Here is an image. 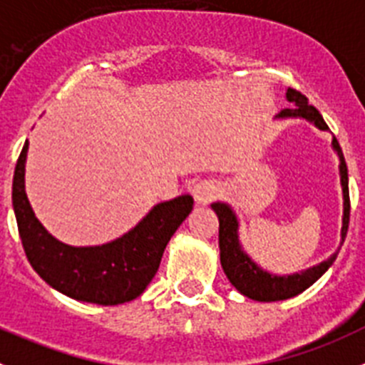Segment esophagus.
<instances>
[{
    "label": "esophagus",
    "instance_id": "esophagus-1",
    "mask_svg": "<svg viewBox=\"0 0 365 365\" xmlns=\"http://www.w3.org/2000/svg\"><path fill=\"white\" fill-rule=\"evenodd\" d=\"M216 195H218V185L211 180H202L192 187V196L198 203H209Z\"/></svg>",
    "mask_w": 365,
    "mask_h": 365
}]
</instances>
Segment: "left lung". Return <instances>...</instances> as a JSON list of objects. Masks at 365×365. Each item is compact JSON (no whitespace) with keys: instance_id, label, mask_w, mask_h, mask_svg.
<instances>
[{"instance_id":"1","label":"left lung","mask_w":365,"mask_h":365,"mask_svg":"<svg viewBox=\"0 0 365 365\" xmlns=\"http://www.w3.org/2000/svg\"><path fill=\"white\" fill-rule=\"evenodd\" d=\"M287 100L291 101V107L280 110V118L287 116H302L307 120L314 121L318 129L326 130L329 129L327 123L324 121L322 114L318 113L317 107L307 103V98L297 91V88L289 87ZM333 147L340 156V178H342L344 189V220H342V244L346 240L347 229H349V178H347V165L344 160L342 147L338 143L336 138H333ZM212 209L218 215L220 220V232H218V245H220V262H222L223 272L227 274L229 282L238 289L240 293L245 294L247 298L258 302H277L287 300L302 291L313 285L318 278L331 267V264L336 258V252L331 256L329 260L322 262L317 267H311L304 271L302 274H291V277H272L269 272L262 271L255 262H251L247 255L242 251L238 242V223H236L235 215L225 203H212Z\"/></svg>"}]
</instances>
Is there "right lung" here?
<instances>
[{"label":"right lung","mask_w":365,"mask_h":365,"mask_svg":"<svg viewBox=\"0 0 365 365\" xmlns=\"http://www.w3.org/2000/svg\"><path fill=\"white\" fill-rule=\"evenodd\" d=\"M25 156L27 143L14 169L12 205L32 269L48 285L74 300L116 305L140 297L158 271L170 236L192 211V196L158 203L133 231L110 244L72 247L52 238L36 220L23 185Z\"/></svg>","instance_id":"right-lung-1"}]
</instances>
